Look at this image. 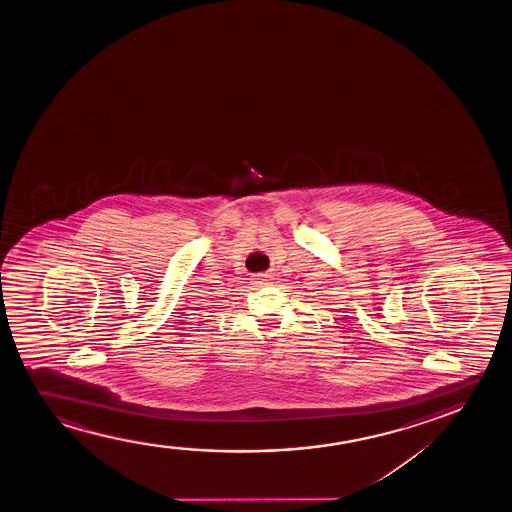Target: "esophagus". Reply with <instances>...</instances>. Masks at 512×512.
I'll list each match as a JSON object with an SVG mask.
<instances>
[{"mask_svg": "<svg viewBox=\"0 0 512 512\" xmlns=\"http://www.w3.org/2000/svg\"><path fill=\"white\" fill-rule=\"evenodd\" d=\"M269 281H271L269 274H257V278H255V283H259V285H264V283H269Z\"/></svg>", "mask_w": 512, "mask_h": 512, "instance_id": "obj_1", "label": "esophagus"}]
</instances>
